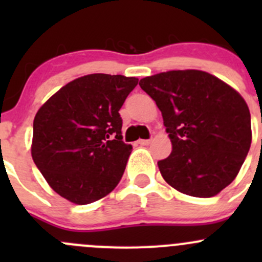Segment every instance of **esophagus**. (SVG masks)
<instances>
[{"label":"esophagus","mask_w":262,"mask_h":262,"mask_svg":"<svg viewBox=\"0 0 262 262\" xmlns=\"http://www.w3.org/2000/svg\"><path fill=\"white\" fill-rule=\"evenodd\" d=\"M150 143V139H139L138 144L139 146H148Z\"/></svg>","instance_id":"34e87169"}]
</instances>
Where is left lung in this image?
Here are the masks:
<instances>
[{"label":"left lung","mask_w":262,"mask_h":262,"mask_svg":"<svg viewBox=\"0 0 262 262\" xmlns=\"http://www.w3.org/2000/svg\"><path fill=\"white\" fill-rule=\"evenodd\" d=\"M162 113L172 152L158 161L173 189L210 198L236 179L251 146V115L241 95L196 70L168 71L139 81Z\"/></svg>","instance_id":"8db88e82"}]
</instances>
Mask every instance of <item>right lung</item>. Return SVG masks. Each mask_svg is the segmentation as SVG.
<instances>
[{
    "label": "right lung",
    "mask_w": 262,
    "mask_h": 262,
    "mask_svg": "<svg viewBox=\"0 0 262 262\" xmlns=\"http://www.w3.org/2000/svg\"><path fill=\"white\" fill-rule=\"evenodd\" d=\"M138 78L94 73L76 78L38 110L31 156L57 194L90 204L115 189L132 146L123 142L119 110Z\"/></svg>",
    "instance_id": "obj_1"
}]
</instances>
